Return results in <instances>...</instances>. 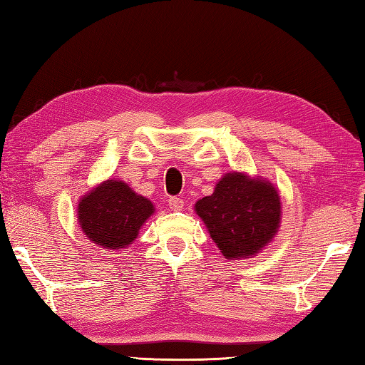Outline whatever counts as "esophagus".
<instances>
[{
  "label": "esophagus",
  "instance_id": "1",
  "mask_svg": "<svg viewBox=\"0 0 365 365\" xmlns=\"http://www.w3.org/2000/svg\"><path fill=\"white\" fill-rule=\"evenodd\" d=\"M168 202H169V208H170V210H173V212H180L182 210V208H183V199H180V197H169V200H168Z\"/></svg>",
  "mask_w": 365,
  "mask_h": 365
}]
</instances>
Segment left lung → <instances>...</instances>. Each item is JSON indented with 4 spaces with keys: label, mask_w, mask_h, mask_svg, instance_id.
<instances>
[{
    "label": "left lung",
    "mask_w": 365,
    "mask_h": 365,
    "mask_svg": "<svg viewBox=\"0 0 365 365\" xmlns=\"http://www.w3.org/2000/svg\"><path fill=\"white\" fill-rule=\"evenodd\" d=\"M196 213L226 259H246L274 237L281 200L271 183L234 173L221 178L212 196L197 200Z\"/></svg>",
    "instance_id": "1"
}]
</instances>
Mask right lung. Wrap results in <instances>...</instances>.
<instances>
[{"mask_svg":"<svg viewBox=\"0 0 365 365\" xmlns=\"http://www.w3.org/2000/svg\"><path fill=\"white\" fill-rule=\"evenodd\" d=\"M152 213L150 200L119 180L102 183L78 204L80 227L91 242L106 250L130 245Z\"/></svg>","mask_w":365,"mask_h":365,"instance_id":"obj_1","label":"right lung"}]
</instances>
